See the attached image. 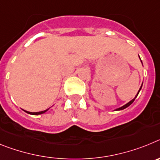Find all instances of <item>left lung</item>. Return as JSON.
Masks as SVG:
<instances>
[{
	"label": "left lung",
	"mask_w": 160,
	"mask_h": 160,
	"mask_svg": "<svg viewBox=\"0 0 160 160\" xmlns=\"http://www.w3.org/2000/svg\"><path fill=\"white\" fill-rule=\"evenodd\" d=\"M141 62H142V61H141ZM141 88H142V86H141L140 89H139V90H138V94H137V95L135 96V98H136L137 96H138V93H139V91H140ZM135 98H134V99H132V100H131V101H130L129 102H128V103H127V104H126V105L122 106V107H120V108H118V109H116V111H121V110H123V109H125V108H127V107H129L130 105H131V104H132V103H133V102L135 101Z\"/></svg>",
	"instance_id": "obj_1"
}]
</instances>
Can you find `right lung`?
<instances>
[{
	"instance_id": "add662e5",
	"label": "right lung",
	"mask_w": 160,
	"mask_h": 160,
	"mask_svg": "<svg viewBox=\"0 0 160 160\" xmlns=\"http://www.w3.org/2000/svg\"><path fill=\"white\" fill-rule=\"evenodd\" d=\"M49 109H47V110H46V111H40V112H29V111H25L26 113H28V114H43V113H45L46 111H47Z\"/></svg>"
}]
</instances>
